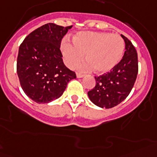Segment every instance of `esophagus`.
<instances>
[{"instance_id":"34e87169","label":"esophagus","mask_w":157,"mask_h":157,"mask_svg":"<svg viewBox=\"0 0 157 157\" xmlns=\"http://www.w3.org/2000/svg\"><path fill=\"white\" fill-rule=\"evenodd\" d=\"M76 76H77L78 78H82L83 77V75H82V74H79V73H77L76 74Z\"/></svg>"}]
</instances>
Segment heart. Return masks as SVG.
<instances>
[{
    "label": "heart",
    "mask_w": 157,
    "mask_h": 157,
    "mask_svg": "<svg viewBox=\"0 0 157 157\" xmlns=\"http://www.w3.org/2000/svg\"><path fill=\"white\" fill-rule=\"evenodd\" d=\"M73 44L64 41L62 53L70 67L84 58L87 61L78 64L76 69L89 71L94 68L96 73L109 72L119 64L124 53V41L120 36L105 32H79L73 37Z\"/></svg>",
    "instance_id": "b5f03b06"
}]
</instances>
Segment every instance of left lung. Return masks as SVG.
Here are the masks:
<instances>
[{
  "instance_id": "8db88e82",
  "label": "left lung",
  "mask_w": 157,
  "mask_h": 157,
  "mask_svg": "<svg viewBox=\"0 0 157 157\" xmlns=\"http://www.w3.org/2000/svg\"><path fill=\"white\" fill-rule=\"evenodd\" d=\"M125 42L122 60L112 71L94 77L96 84L88 91L90 100L102 108H111L126 99L134 86L138 74V58L134 46L121 34Z\"/></svg>"
}]
</instances>
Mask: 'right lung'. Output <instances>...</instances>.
Instances as JSON below:
<instances>
[{"mask_svg":"<svg viewBox=\"0 0 157 157\" xmlns=\"http://www.w3.org/2000/svg\"><path fill=\"white\" fill-rule=\"evenodd\" d=\"M72 28L48 23L29 33L21 44L17 72L27 96L37 103H47L62 96L74 71L63 63L61 41Z\"/></svg>","mask_w":157,"mask_h":157,"instance_id":"1","label":"right lung"}]
</instances>
